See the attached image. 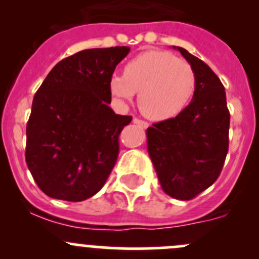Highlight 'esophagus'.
<instances>
[{
    "label": "esophagus",
    "mask_w": 259,
    "mask_h": 259,
    "mask_svg": "<svg viewBox=\"0 0 259 259\" xmlns=\"http://www.w3.org/2000/svg\"><path fill=\"white\" fill-rule=\"evenodd\" d=\"M133 121H134V124L139 125L140 127H143V129H146V127L149 126V124H148V122L144 121V120L139 119V117H134V120H133Z\"/></svg>",
    "instance_id": "obj_1"
}]
</instances>
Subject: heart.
Segmentation results:
<instances>
[{
    "label": "heart",
    "instance_id": "b5f03b06",
    "mask_svg": "<svg viewBox=\"0 0 259 259\" xmlns=\"http://www.w3.org/2000/svg\"><path fill=\"white\" fill-rule=\"evenodd\" d=\"M197 76L184 60L166 51H146L130 60L124 74L111 75L109 88L120 101H132L151 120H165L185 109L194 95Z\"/></svg>",
    "mask_w": 259,
    "mask_h": 259
}]
</instances>
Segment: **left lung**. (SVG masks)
Here are the masks:
<instances>
[{
  "instance_id": "obj_1",
  "label": "left lung",
  "mask_w": 259,
  "mask_h": 259,
  "mask_svg": "<svg viewBox=\"0 0 259 259\" xmlns=\"http://www.w3.org/2000/svg\"><path fill=\"white\" fill-rule=\"evenodd\" d=\"M179 50L197 76L193 100L176 117L146 129L148 153L164 192L190 200L221 174L229 145L231 115L226 91L205 62Z\"/></svg>"
}]
</instances>
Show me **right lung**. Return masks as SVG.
Here are the masks:
<instances>
[{
  "mask_svg": "<svg viewBox=\"0 0 259 259\" xmlns=\"http://www.w3.org/2000/svg\"><path fill=\"white\" fill-rule=\"evenodd\" d=\"M127 46L89 49L61 60L32 101L26 164L49 197L81 202L95 195L119 155V135L133 117L109 106V80Z\"/></svg>",
  "mask_w": 259,
  "mask_h": 259,
  "instance_id": "1",
  "label": "right lung"
}]
</instances>
